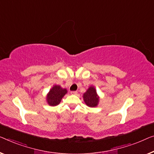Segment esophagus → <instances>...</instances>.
<instances>
[{"label":"esophagus","instance_id":"34e87169","mask_svg":"<svg viewBox=\"0 0 154 154\" xmlns=\"http://www.w3.org/2000/svg\"><path fill=\"white\" fill-rule=\"evenodd\" d=\"M70 93L72 94V95H77V91H71Z\"/></svg>","mask_w":154,"mask_h":154}]
</instances>
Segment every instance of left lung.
Returning <instances> with one entry per match:
<instances>
[{
    "instance_id": "8db88e82",
    "label": "left lung",
    "mask_w": 154,
    "mask_h": 154,
    "mask_svg": "<svg viewBox=\"0 0 154 154\" xmlns=\"http://www.w3.org/2000/svg\"><path fill=\"white\" fill-rule=\"evenodd\" d=\"M83 99L87 106L89 107L97 106L100 102V97L97 95V91L93 86H89L87 91L83 95Z\"/></svg>"
}]
</instances>
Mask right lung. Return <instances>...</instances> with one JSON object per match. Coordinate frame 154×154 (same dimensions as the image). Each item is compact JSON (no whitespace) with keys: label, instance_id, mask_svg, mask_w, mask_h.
Returning a JSON list of instances; mask_svg holds the SVG:
<instances>
[{"label":"right lung","instance_id":"add662e5","mask_svg":"<svg viewBox=\"0 0 154 154\" xmlns=\"http://www.w3.org/2000/svg\"><path fill=\"white\" fill-rule=\"evenodd\" d=\"M67 93L66 88H63L59 85H54L46 95L47 103L51 106H57Z\"/></svg>","mask_w":154,"mask_h":154}]
</instances>
